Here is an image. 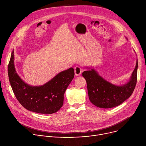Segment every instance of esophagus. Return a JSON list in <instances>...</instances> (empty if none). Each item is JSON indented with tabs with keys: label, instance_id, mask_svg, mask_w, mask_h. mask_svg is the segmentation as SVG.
<instances>
[{
	"label": "esophagus",
	"instance_id": "obj_1",
	"mask_svg": "<svg viewBox=\"0 0 146 146\" xmlns=\"http://www.w3.org/2000/svg\"><path fill=\"white\" fill-rule=\"evenodd\" d=\"M81 72H82V69L80 67L77 66L74 68V73L76 76H80L81 74Z\"/></svg>",
	"mask_w": 146,
	"mask_h": 146
}]
</instances>
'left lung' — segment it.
I'll return each mask as SVG.
<instances>
[{"label":"left lung","mask_w":146,"mask_h":146,"mask_svg":"<svg viewBox=\"0 0 146 146\" xmlns=\"http://www.w3.org/2000/svg\"><path fill=\"white\" fill-rule=\"evenodd\" d=\"M138 62L132 72L129 81L123 86L111 84L102 77L94 69L82 73L87 81L90 100L98 108L109 109L117 106L132 94L137 82Z\"/></svg>","instance_id":"1"}]
</instances>
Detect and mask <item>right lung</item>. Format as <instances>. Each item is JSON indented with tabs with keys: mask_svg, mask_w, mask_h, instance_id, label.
<instances>
[{
	"mask_svg": "<svg viewBox=\"0 0 146 146\" xmlns=\"http://www.w3.org/2000/svg\"><path fill=\"white\" fill-rule=\"evenodd\" d=\"M12 51L8 66V74L13 92L24 108L40 114H52L64 104V95L74 76L73 68L62 71L41 86H31L18 75L14 63Z\"/></svg>",
	"mask_w": 146,
	"mask_h": 146,
	"instance_id": "right-lung-1",
	"label": "right lung"
}]
</instances>
